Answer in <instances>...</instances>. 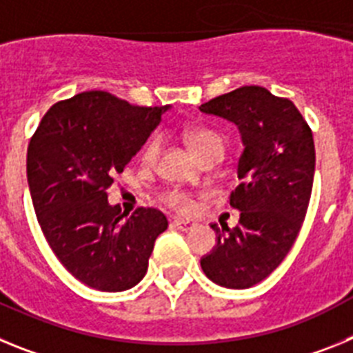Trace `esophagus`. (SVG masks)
<instances>
[{
  "label": "esophagus",
  "instance_id": "34e87169",
  "mask_svg": "<svg viewBox=\"0 0 353 353\" xmlns=\"http://www.w3.org/2000/svg\"><path fill=\"white\" fill-rule=\"evenodd\" d=\"M171 226L176 228V230H180V232H189V230H192V228H194L196 224H194V223H191V221L174 219L173 223H171Z\"/></svg>",
  "mask_w": 353,
  "mask_h": 353
}]
</instances>
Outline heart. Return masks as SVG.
Returning a JSON list of instances; mask_svg holds the SVG:
<instances>
[{
    "label": "heart",
    "mask_w": 353,
    "mask_h": 353,
    "mask_svg": "<svg viewBox=\"0 0 353 353\" xmlns=\"http://www.w3.org/2000/svg\"><path fill=\"white\" fill-rule=\"evenodd\" d=\"M185 141L189 145V148L198 155L201 161H203L207 155L214 154V152H219L223 154V138L219 134L214 132V130L208 129H194L185 132ZM159 154H161V139L154 138L146 143L145 150H143V161L146 164H154L157 161ZM162 201L164 205H168L170 208L176 212H191L194 208V201H192V196L187 194V192L179 191V189H171L162 194Z\"/></svg>",
    "instance_id": "b5f03b06"
}]
</instances>
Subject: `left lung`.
Here are the masks:
<instances>
[{
  "label": "left lung",
  "mask_w": 353,
  "mask_h": 353,
  "mask_svg": "<svg viewBox=\"0 0 353 353\" xmlns=\"http://www.w3.org/2000/svg\"><path fill=\"white\" fill-rule=\"evenodd\" d=\"M239 127L244 152L230 205L239 226L210 224L217 244L201 258L210 281L224 288L258 285L279 267L301 232L314 176V141L292 101L261 86H242L199 105Z\"/></svg>",
  "instance_id": "1"
}]
</instances>
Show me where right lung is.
<instances>
[{
    "label": "right lung",
    "mask_w": 353,
    "mask_h": 353,
    "mask_svg": "<svg viewBox=\"0 0 353 353\" xmlns=\"http://www.w3.org/2000/svg\"><path fill=\"white\" fill-rule=\"evenodd\" d=\"M170 105L141 108L108 92L56 102L28 146V185L37 219L72 276L101 292L138 285L168 219L138 208L123 221L108 189L161 123Z\"/></svg>",
    "instance_id": "obj_1"
}]
</instances>
